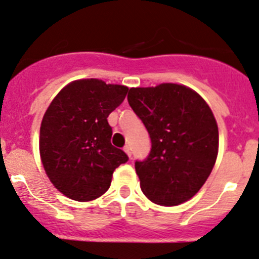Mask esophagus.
<instances>
[{"label": "esophagus", "mask_w": 259, "mask_h": 259, "mask_svg": "<svg viewBox=\"0 0 259 259\" xmlns=\"http://www.w3.org/2000/svg\"><path fill=\"white\" fill-rule=\"evenodd\" d=\"M124 151L127 154V155L132 156V146H130V145H125L124 146Z\"/></svg>", "instance_id": "34e87169"}]
</instances>
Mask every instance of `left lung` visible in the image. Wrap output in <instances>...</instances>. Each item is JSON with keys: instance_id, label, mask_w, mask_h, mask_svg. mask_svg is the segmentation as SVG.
<instances>
[{"instance_id": "left-lung-1", "label": "left lung", "mask_w": 259, "mask_h": 259, "mask_svg": "<svg viewBox=\"0 0 259 259\" xmlns=\"http://www.w3.org/2000/svg\"><path fill=\"white\" fill-rule=\"evenodd\" d=\"M127 103L150 137V153L135 161L143 193L171 207L195 195L209 177L218 154V126L195 91L177 83L133 88Z\"/></svg>"}]
</instances>
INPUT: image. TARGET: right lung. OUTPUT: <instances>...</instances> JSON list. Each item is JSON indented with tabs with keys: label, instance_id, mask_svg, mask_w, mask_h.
Wrapping results in <instances>:
<instances>
[{
	"label": "right lung",
	"instance_id": "obj_1",
	"mask_svg": "<svg viewBox=\"0 0 259 259\" xmlns=\"http://www.w3.org/2000/svg\"><path fill=\"white\" fill-rule=\"evenodd\" d=\"M129 89L98 79L65 86L50 104L40 129V154L46 174L64 195L79 202L101 197L115 169L129 160L111 144L108 116Z\"/></svg>",
	"mask_w": 259,
	"mask_h": 259
}]
</instances>
